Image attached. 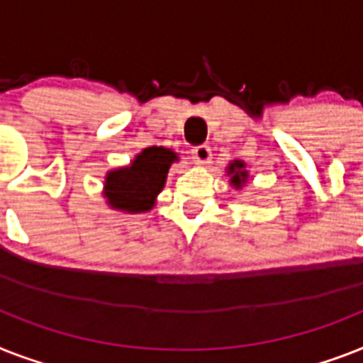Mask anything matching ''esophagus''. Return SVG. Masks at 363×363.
<instances>
[{"label":"esophagus","instance_id":"34e87169","mask_svg":"<svg viewBox=\"0 0 363 363\" xmlns=\"http://www.w3.org/2000/svg\"><path fill=\"white\" fill-rule=\"evenodd\" d=\"M191 155H194V160H196V164H199V166H205V164H208V162H211V158H212L211 147H208V145L194 147Z\"/></svg>","mask_w":363,"mask_h":363}]
</instances>
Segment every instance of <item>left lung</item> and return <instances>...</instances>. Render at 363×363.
Wrapping results in <instances>:
<instances>
[{"mask_svg":"<svg viewBox=\"0 0 363 363\" xmlns=\"http://www.w3.org/2000/svg\"><path fill=\"white\" fill-rule=\"evenodd\" d=\"M246 164L242 160H233L228 167V175H231V184L235 188H242V184L248 181V172L244 169Z\"/></svg>","mask_w":363,"mask_h":363,"instance_id":"8db88e82","label":"left lung"}]
</instances>
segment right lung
Returning a JSON list of instances; mask_svg holds the SVG:
<instances>
[{"label": "right lung", "mask_w": 363, "mask_h": 363, "mask_svg": "<svg viewBox=\"0 0 363 363\" xmlns=\"http://www.w3.org/2000/svg\"><path fill=\"white\" fill-rule=\"evenodd\" d=\"M177 152L166 147H147L130 162V166L111 169L106 175L104 197L115 211L138 214L155 207Z\"/></svg>", "instance_id": "add662e5"}]
</instances>
